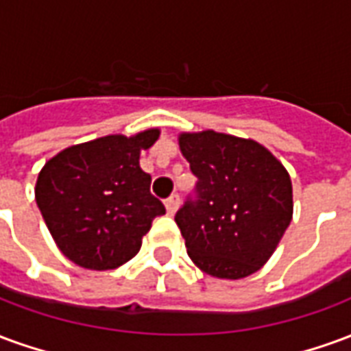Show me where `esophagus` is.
<instances>
[{
    "label": "esophagus",
    "instance_id": "1",
    "mask_svg": "<svg viewBox=\"0 0 351 351\" xmlns=\"http://www.w3.org/2000/svg\"><path fill=\"white\" fill-rule=\"evenodd\" d=\"M178 206H180V197L178 195H171V197L165 201V208H167L169 214H175L176 210H178Z\"/></svg>",
    "mask_w": 351,
    "mask_h": 351
}]
</instances>
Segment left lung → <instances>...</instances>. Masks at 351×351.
<instances>
[{"instance_id": "1", "label": "left lung", "mask_w": 351, "mask_h": 351, "mask_svg": "<svg viewBox=\"0 0 351 351\" xmlns=\"http://www.w3.org/2000/svg\"><path fill=\"white\" fill-rule=\"evenodd\" d=\"M178 146L199 178V199L175 216L190 259L214 278L258 272L293 218L287 169L258 141L214 130L182 131Z\"/></svg>"}]
</instances>
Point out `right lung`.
<instances>
[{"label":"right lung","mask_w":351,"mask_h":351,"mask_svg":"<svg viewBox=\"0 0 351 351\" xmlns=\"http://www.w3.org/2000/svg\"><path fill=\"white\" fill-rule=\"evenodd\" d=\"M160 128L105 135L50 158L35 182V201L65 258L90 271H110L137 256L156 216L165 214L138 165Z\"/></svg>","instance_id":"right-lung-1"}]
</instances>
